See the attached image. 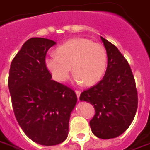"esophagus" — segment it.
Masks as SVG:
<instances>
[{"instance_id":"esophagus-1","label":"esophagus","mask_w":150,"mask_h":150,"mask_svg":"<svg viewBox=\"0 0 150 150\" xmlns=\"http://www.w3.org/2000/svg\"><path fill=\"white\" fill-rule=\"evenodd\" d=\"M75 93H76V95H77V98H78V99H79L81 92H80L79 90H75Z\"/></svg>"}]
</instances>
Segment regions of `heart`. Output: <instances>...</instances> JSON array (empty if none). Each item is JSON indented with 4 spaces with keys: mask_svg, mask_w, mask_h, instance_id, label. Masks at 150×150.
Wrapping results in <instances>:
<instances>
[{
    "mask_svg": "<svg viewBox=\"0 0 150 150\" xmlns=\"http://www.w3.org/2000/svg\"><path fill=\"white\" fill-rule=\"evenodd\" d=\"M44 62L46 68L57 82H66L72 69L76 83L83 82L85 85L90 86L98 83L104 75L108 55L102 44L77 38L59 46L56 53L47 56Z\"/></svg>",
    "mask_w": 150,
    "mask_h": 150,
    "instance_id": "obj_1",
    "label": "heart"
}]
</instances>
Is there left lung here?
<instances>
[{
	"label": "left lung",
	"instance_id": "1",
	"mask_svg": "<svg viewBox=\"0 0 150 150\" xmlns=\"http://www.w3.org/2000/svg\"><path fill=\"white\" fill-rule=\"evenodd\" d=\"M108 55L104 77L81 93L79 100L93 105L95 115L89 122L93 135L112 139L124 133L136 113L138 97L134 76L117 47L101 37Z\"/></svg>",
	"mask_w": 150,
	"mask_h": 150
}]
</instances>
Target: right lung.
I'll list each match as a JSON object with an SVG mask.
<instances>
[{
    "instance_id": "right-lung-1",
    "label": "right lung",
    "mask_w": 150,
    "mask_h": 150,
    "mask_svg": "<svg viewBox=\"0 0 150 150\" xmlns=\"http://www.w3.org/2000/svg\"><path fill=\"white\" fill-rule=\"evenodd\" d=\"M55 44L43 38L26 41L11 62L8 79L19 125L29 139L45 146L66 140L77 103L75 93L52 80L45 67L46 54Z\"/></svg>"
}]
</instances>
